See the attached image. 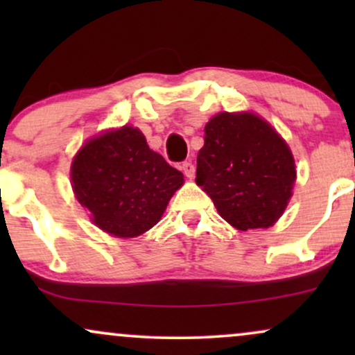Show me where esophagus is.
Here are the masks:
<instances>
[{
	"label": "esophagus",
	"mask_w": 355,
	"mask_h": 355,
	"mask_svg": "<svg viewBox=\"0 0 355 355\" xmlns=\"http://www.w3.org/2000/svg\"><path fill=\"white\" fill-rule=\"evenodd\" d=\"M180 168L183 170V173H185V175H187V177H189V178H193V175H195V165H193V164H191V162H190V160L183 162V164H182V166H180Z\"/></svg>",
	"instance_id": "1"
}]
</instances>
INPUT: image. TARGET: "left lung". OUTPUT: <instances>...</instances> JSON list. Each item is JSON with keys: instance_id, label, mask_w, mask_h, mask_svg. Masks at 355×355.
Segmentation results:
<instances>
[{"instance_id": "8db88e82", "label": "left lung", "mask_w": 355, "mask_h": 355, "mask_svg": "<svg viewBox=\"0 0 355 355\" xmlns=\"http://www.w3.org/2000/svg\"><path fill=\"white\" fill-rule=\"evenodd\" d=\"M197 155L198 187L239 230L267 229L284 214L295 164L279 133L252 113H220L205 125Z\"/></svg>"}]
</instances>
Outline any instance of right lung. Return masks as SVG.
Instances as JSON below:
<instances>
[{"mask_svg":"<svg viewBox=\"0 0 355 355\" xmlns=\"http://www.w3.org/2000/svg\"><path fill=\"white\" fill-rule=\"evenodd\" d=\"M73 191L93 222L116 237H137L160 220L183 175L148 148L138 128L89 140L71 165Z\"/></svg>","mask_w":355,"mask_h":355,"instance_id":"1","label":"right lung"}]
</instances>
